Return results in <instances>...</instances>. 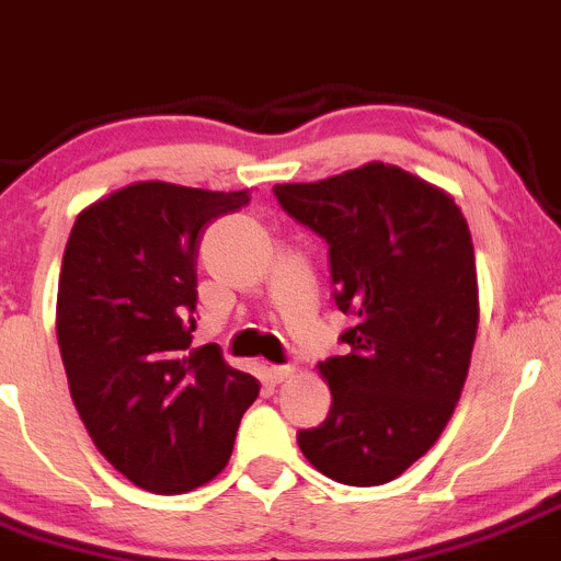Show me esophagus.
<instances>
[{
  "label": "esophagus",
  "mask_w": 561,
  "mask_h": 561,
  "mask_svg": "<svg viewBox=\"0 0 561 561\" xmlns=\"http://www.w3.org/2000/svg\"><path fill=\"white\" fill-rule=\"evenodd\" d=\"M268 374H271V379H274V381H285V379H290L293 374H296V365H271Z\"/></svg>",
  "instance_id": "esophagus-1"
}]
</instances>
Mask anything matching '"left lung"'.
Listing matches in <instances>:
<instances>
[{"mask_svg":"<svg viewBox=\"0 0 561 561\" xmlns=\"http://www.w3.org/2000/svg\"><path fill=\"white\" fill-rule=\"evenodd\" d=\"M274 196L327 240L334 305L354 318L345 357L318 365L332 410L296 434L298 448L340 484H385L437 443L468 379L479 329L468 221L451 196L385 162Z\"/></svg>","mask_w":561,"mask_h":561,"instance_id":"8db88e82","label":"left lung"}]
</instances>
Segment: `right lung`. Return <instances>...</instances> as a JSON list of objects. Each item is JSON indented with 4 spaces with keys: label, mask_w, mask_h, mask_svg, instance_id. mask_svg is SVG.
Listing matches in <instances>:
<instances>
[{
    "label": "right lung",
    "mask_w": 561,
    "mask_h": 561,
    "mask_svg": "<svg viewBox=\"0 0 561 561\" xmlns=\"http://www.w3.org/2000/svg\"><path fill=\"white\" fill-rule=\"evenodd\" d=\"M249 191L135 182L77 216L57 285L68 390L102 457L149 493H187L224 470L260 385L191 345L196 256L209 221Z\"/></svg>",
    "instance_id": "1"
}]
</instances>
